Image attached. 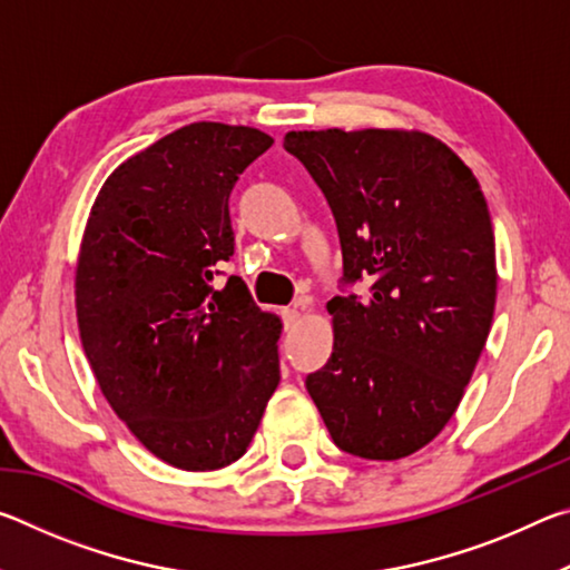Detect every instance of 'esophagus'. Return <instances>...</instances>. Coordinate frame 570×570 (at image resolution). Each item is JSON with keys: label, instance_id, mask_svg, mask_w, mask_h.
Segmentation results:
<instances>
[{"label": "esophagus", "instance_id": "34e87169", "mask_svg": "<svg viewBox=\"0 0 570 570\" xmlns=\"http://www.w3.org/2000/svg\"><path fill=\"white\" fill-rule=\"evenodd\" d=\"M282 316H284L286 330H292V326H294L298 320H302V312H298V308H284Z\"/></svg>", "mask_w": 570, "mask_h": 570}]
</instances>
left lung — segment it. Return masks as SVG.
<instances>
[{
  "instance_id": "left-lung-1",
  "label": "left lung",
  "mask_w": 570,
  "mask_h": 570,
  "mask_svg": "<svg viewBox=\"0 0 570 570\" xmlns=\"http://www.w3.org/2000/svg\"><path fill=\"white\" fill-rule=\"evenodd\" d=\"M284 148L330 200L344 278L334 346L306 390L334 445L400 460L455 414L495 312V236L478 178L435 135L404 128L288 130Z\"/></svg>"
}]
</instances>
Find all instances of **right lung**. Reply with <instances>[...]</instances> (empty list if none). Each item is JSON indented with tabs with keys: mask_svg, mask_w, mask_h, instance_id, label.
I'll return each instance as SVG.
<instances>
[{
	"mask_svg": "<svg viewBox=\"0 0 570 570\" xmlns=\"http://www.w3.org/2000/svg\"><path fill=\"white\" fill-rule=\"evenodd\" d=\"M274 138L190 122L115 168L95 198L75 268L82 350L135 440L173 468L244 455L278 387L282 320L216 264L234 256L228 196Z\"/></svg>",
	"mask_w": 570,
	"mask_h": 570,
	"instance_id": "add662e5",
	"label": "right lung"
}]
</instances>
